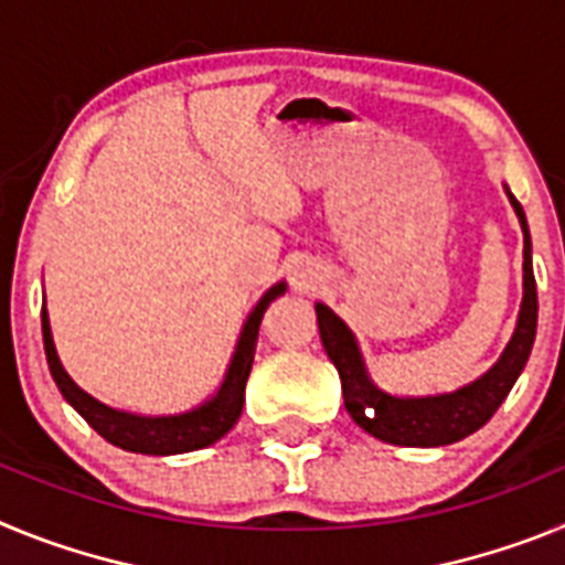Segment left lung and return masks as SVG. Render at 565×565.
<instances>
[{"label": "left lung", "instance_id": "obj_1", "mask_svg": "<svg viewBox=\"0 0 565 565\" xmlns=\"http://www.w3.org/2000/svg\"><path fill=\"white\" fill-rule=\"evenodd\" d=\"M515 206L518 221L523 228V302L518 328L509 339L507 351L498 359L478 382L467 384L456 393L427 398H396L387 396L367 379L362 356H359L356 339L348 331L342 319L328 306H317L319 337L326 344L328 356L337 364L339 379H342L344 407L353 422L367 430L371 436L382 438L398 447H441L467 438L478 427L495 416L503 398L509 396L512 384L521 376L537 331V286L535 271H532V243H529L526 214L521 203L509 194Z\"/></svg>", "mask_w": 565, "mask_h": 565}]
</instances>
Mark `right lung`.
<instances>
[{
    "label": "right lung",
    "instance_id": "1",
    "mask_svg": "<svg viewBox=\"0 0 565 565\" xmlns=\"http://www.w3.org/2000/svg\"><path fill=\"white\" fill-rule=\"evenodd\" d=\"M279 294H286V282H277L268 288L266 297L259 299L252 317L246 319L243 333H239L237 351H234L228 373L223 379L221 391L214 393L206 404L194 407L189 413H178V416H132V413L113 411L89 393H84L73 379L64 373L62 362L56 356V344L50 337V319L47 311H42V339H44V353H47L50 376L58 384L62 396L67 398L84 422L93 427L102 438L109 444L121 447L129 452H143V456H178V452H192L209 447L217 438L226 436L234 427V422L243 413V402H246V382L252 373L254 362V348H257V333L263 313L271 306Z\"/></svg>",
    "mask_w": 565,
    "mask_h": 565
}]
</instances>
